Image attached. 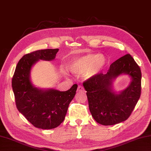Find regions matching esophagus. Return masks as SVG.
Here are the masks:
<instances>
[{"mask_svg": "<svg viewBox=\"0 0 151 151\" xmlns=\"http://www.w3.org/2000/svg\"><path fill=\"white\" fill-rule=\"evenodd\" d=\"M77 91L78 92H84V88L83 86H82L81 85H79V86H78V88H77Z\"/></svg>", "mask_w": 151, "mask_h": 151, "instance_id": "obj_1", "label": "esophagus"}]
</instances>
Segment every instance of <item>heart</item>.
<instances>
[{"instance_id": "obj_1", "label": "heart", "mask_w": 151, "mask_h": 151, "mask_svg": "<svg viewBox=\"0 0 151 151\" xmlns=\"http://www.w3.org/2000/svg\"><path fill=\"white\" fill-rule=\"evenodd\" d=\"M105 63V57L103 55L88 54L71 60L68 64V68L76 75L84 73L86 78H91L100 72Z\"/></svg>"}]
</instances>
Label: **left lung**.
Here are the masks:
<instances>
[{"label": "left lung", "instance_id": "left-lung-1", "mask_svg": "<svg viewBox=\"0 0 151 151\" xmlns=\"http://www.w3.org/2000/svg\"><path fill=\"white\" fill-rule=\"evenodd\" d=\"M122 73L130 76L132 82L127 89L116 94L112 82ZM90 113L97 123L112 125L129 118L140 98L141 71L130 54L111 64L106 74L98 73L83 83Z\"/></svg>", "mask_w": 151, "mask_h": 151}]
</instances>
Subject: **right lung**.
Segmentation results:
<instances>
[{"label":"right lung","instance_id":"right-lung-1","mask_svg":"<svg viewBox=\"0 0 151 151\" xmlns=\"http://www.w3.org/2000/svg\"><path fill=\"white\" fill-rule=\"evenodd\" d=\"M59 49H47L24 55L16 65L12 79V86L18 110L35 127L53 129L61 124L66 116L68 107L75 97L77 84L67 91L54 89L41 90L33 86L30 70L41 60L51 61Z\"/></svg>","mask_w":151,"mask_h":151}]
</instances>
